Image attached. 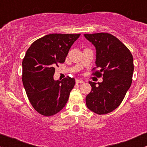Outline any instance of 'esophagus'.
<instances>
[{
    "mask_svg": "<svg viewBox=\"0 0 147 147\" xmlns=\"http://www.w3.org/2000/svg\"><path fill=\"white\" fill-rule=\"evenodd\" d=\"M76 84H84V81H82V80L76 79Z\"/></svg>",
    "mask_w": 147,
    "mask_h": 147,
    "instance_id": "obj_1",
    "label": "esophagus"
}]
</instances>
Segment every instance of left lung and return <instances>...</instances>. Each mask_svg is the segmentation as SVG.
I'll return each instance as SVG.
<instances>
[{"instance_id":"obj_1","label":"left lung","mask_w":147,"mask_h":147,"mask_svg":"<svg viewBox=\"0 0 147 147\" xmlns=\"http://www.w3.org/2000/svg\"><path fill=\"white\" fill-rule=\"evenodd\" d=\"M96 50V67L93 74L102 76V82L89 81L91 91L86 98L88 108L98 115L115 110L123 100L132 81L133 57L128 48L117 37L109 33L85 34ZM96 68H93L95 70Z\"/></svg>"}]
</instances>
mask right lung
Returning <instances> with one entry per match:
<instances>
[{
  "instance_id": "obj_1",
  "label": "right lung",
  "mask_w": 147,
  "mask_h": 147,
  "mask_svg": "<svg viewBox=\"0 0 147 147\" xmlns=\"http://www.w3.org/2000/svg\"><path fill=\"white\" fill-rule=\"evenodd\" d=\"M81 34H50L33 42L22 60V83L30 103L44 116L64 107L75 79L55 81V67L65 61L71 47Z\"/></svg>"
}]
</instances>
